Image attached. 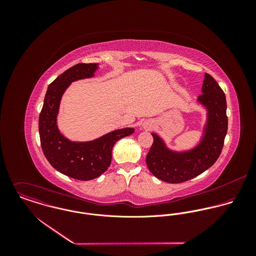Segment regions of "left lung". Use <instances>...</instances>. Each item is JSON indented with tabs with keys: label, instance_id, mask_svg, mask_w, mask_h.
<instances>
[{
	"label": "left lung",
	"instance_id": "8db88e82",
	"mask_svg": "<svg viewBox=\"0 0 256 256\" xmlns=\"http://www.w3.org/2000/svg\"><path fill=\"white\" fill-rule=\"evenodd\" d=\"M202 94L198 100L209 111L206 134L201 144L182 154L168 150L160 138L152 134L154 143L146 154L150 172L158 180L168 183L190 180L211 168L222 152L228 132L226 100L215 78L205 73Z\"/></svg>",
	"mask_w": 256,
	"mask_h": 256
}]
</instances>
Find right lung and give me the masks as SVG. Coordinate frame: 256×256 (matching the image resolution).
Returning <instances> with one entry per match:
<instances>
[{"mask_svg": "<svg viewBox=\"0 0 256 256\" xmlns=\"http://www.w3.org/2000/svg\"><path fill=\"white\" fill-rule=\"evenodd\" d=\"M96 68L94 63H78L57 76L47 88L38 121L40 145L50 164L67 176L84 182L102 176L110 168L114 144L134 133L133 128H125L86 143H74L60 134L56 117L63 92L72 82L92 76Z\"/></svg>", "mask_w": 256, "mask_h": 256, "instance_id": "right-lung-1", "label": "right lung"}]
</instances>
